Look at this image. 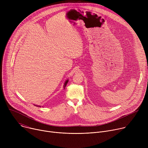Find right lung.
<instances>
[{
  "label": "right lung",
  "instance_id": "right-lung-1",
  "mask_svg": "<svg viewBox=\"0 0 148 148\" xmlns=\"http://www.w3.org/2000/svg\"><path fill=\"white\" fill-rule=\"evenodd\" d=\"M68 82H69V79H67V80L65 81V82H64V85H63V88H64V89H65V88H66V86H67V84ZM35 105V106H36V107H41L40 105Z\"/></svg>",
  "mask_w": 148,
  "mask_h": 148
}]
</instances>
